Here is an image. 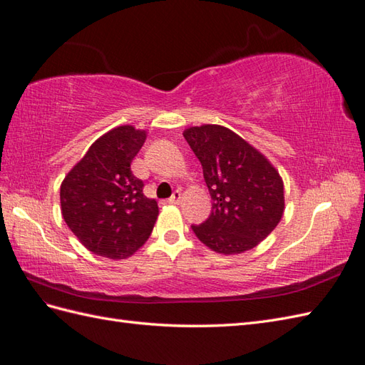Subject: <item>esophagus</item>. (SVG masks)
<instances>
[{
  "instance_id": "obj_1",
  "label": "esophagus",
  "mask_w": 365,
  "mask_h": 365,
  "mask_svg": "<svg viewBox=\"0 0 365 365\" xmlns=\"http://www.w3.org/2000/svg\"><path fill=\"white\" fill-rule=\"evenodd\" d=\"M180 200H182V192H180L179 190L174 191V192H173V196L168 199V202H169V203H173V205H179Z\"/></svg>"
}]
</instances>
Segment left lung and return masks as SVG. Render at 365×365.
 <instances>
[{"label":"left lung","instance_id":"1","mask_svg":"<svg viewBox=\"0 0 365 365\" xmlns=\"http://www.w3.org/2000/svg\"><path fill=\"white\" fill-rule=\"evenodd\" d=\"M183 137L199 158L213 200L210 217L192 232L222 255L257 247L284 213L283 179L275 166L224 125L188 127Z\"/></svg>","mask_w":365,"mask_h":365}]
</instances>
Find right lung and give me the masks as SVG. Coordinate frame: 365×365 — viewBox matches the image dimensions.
<instances>
[{
	"label": "right lung",
	"instance_id": "obj_1",
	"mask_svg": "<svg viewBox=\"0 0 365 365\" xmlns=\"http://www.w3.org/2000/svg\"><path fill=\"white\" fill-rule=\"evenodd\" d=\"M144 140L146 130L115 127L91 144L61 185L65 222L95 255L129 258L154 228L157 200L144 196L130 169Z\"/></svg>",
	"mask_w": 365,
	"mask_h": 365
}]
</instances>
